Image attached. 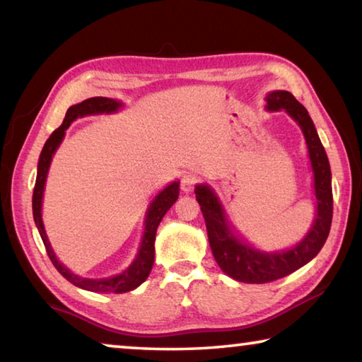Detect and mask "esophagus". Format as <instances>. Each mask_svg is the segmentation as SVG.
Instances as JSON below:
<instances>
[{
	"mask_svg": "<svg viewBox=\"0 0 362 362\" xmlns=\"http://www.w3.org/2000/svg\"><path fill=\"white\" fill-rule=\"evenodd\" d=\"M196 183H198V177H196V175L192 174V173H187L185 175L182 177L180 188L183 189V192H192Z\"/></svg>",
	"mask_w": 362,
	"mask_h": 362,
	"instance_id": "34e87169",
	"label": "esophagus"
}]
</instances>
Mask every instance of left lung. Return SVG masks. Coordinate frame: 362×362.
Listing matches in <instances>:
<instances>
[{
  "label": "left lung",
  "instance_id": "8db88e82",
  "mask_svg": "<svg viewBox=\"0 0 362 362\" xmlns=\"http://www.w3.org/2000/svg\"><path fill=\"white\" fill-rule=\"evenodd\" d=\"M267 103L268 110L284 108L302 127L306 145H308L311 166L315 173L317 214L305 240L287 252L265 254L249 247L231 233L222 206L211 189L204 185L196 187L194 189L206 222L214 259L228 276L250 284L269 283V281L284 278L316 257L329 236L334 209L329 159L306 108L287 90H274L268 94Z\"/></svg>",
  "mask_w": 362,
  "mask_h": 362
}]
</instances>
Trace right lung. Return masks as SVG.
Returning <instances> with one entry per match:
<instances>
[{"instance_id":"obj_1","label":"right lung","mask_w":362,"mask_h":362,"mask_svg":"<svg viewBox=\"0 0 362 362\" xmlns=\"http://www.w3.org/2000/svg\"><path fill=\"white\" fill-rule=\"evenodd\" d=\"M121 103L113 99H107V97H90L88 100H83L81 103H76V105L70 107L66 110L64 122L57 127L56 131L51 134V137L46 140L45 146H42V151L40 155V163H38V174H36V182H35V189H33V218L35 223L38 226V231L41 235V240L45 243L46 252L51 259L52 265L57 268V272L62 274V276L70 281L71 284H75L81 289L93 291V292H113V293H122L129 292L136 289L139 284H142L144 281L148 278L151 272L153 260H155V238H156V230L158 225L161 222L164 214H166L170 206H173L177 198H179V182L170 183L168 188H164L161 193H159L155 201H153L148 214H146L145 218V233L142 246H140L137 259L134 260L132 265L126 269L124 273L118 274V276L107 278V279H88V278H79L76 274L70 273L62 263L57 260V257L54 255L51 244L47 241V236L45 233V226H42L41 220V199H42V192H45V183L47 177V169L49 164H51V159L54 151L57 150V146L62 142L65 136V129L70 126L71 121L76 118H81L86 115H97V113H112L119 108Z\"/></svg>"}]
</instances>
